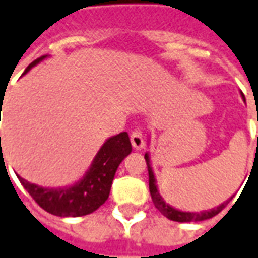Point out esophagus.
Returning <instances> with one entry per match:
<instances>
[{"mask_svg": "<svg viewBox=\"0 0 258 258\" xmlns=\"http://www.w3.org/2000/svg\"><path fill=\"white\" fill-rule=\"evenodd\" d=\"M131 145H133V148L134 150H143L144 148V138L143 134L140 133V131H133L131 133Z\"/></svg>", "mask_w": 258, "mask_h": 258, "instance_id": "esophagus-1", "label": "esophagus"}]
</instances>
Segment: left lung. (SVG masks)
Returning a JSON list of instances; mask_svg holds the SVG:
<instances>
[{"instance_id":"obj_1","label":"left lung","mask_w":258,"mask_h":258,"mask_svg":"<svg viewBox=\"0 0 258 258\" xmlns=\"http://www.w3.org/2000/svg\"><path fill=\"white\" fill-rule=\"evenodd\" d=\"M257 144H258V140H257ZM144 158H145V161H147V166H148V175H150V194H151L152 202H154V205H155V208H157V209H158L164 216H166L168 219H171V220H173V222L185 223V222H202V220H208V219H210V217L216 216L217 213L223 209L226 205L229 203V201L233 199V196H234L233 195L230 199H227L226 202H223L222 205H219L217 208H213V209H209V210H202V212H183V210L176 209V208H173V206H171V205H168V203L164 201V198L159 195L157 179H155V175H154V171H152V166H151V161H150V154H148V152H145Z\"/></svg>"}]
</instances>
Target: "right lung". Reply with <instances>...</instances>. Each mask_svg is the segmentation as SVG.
<instances>
[{"instance_id":"obj_1","label":"right lung","mask_w":258,"mask_h":258,"mask_svg":"<svg viewBox=\"0 0 258 258\" xmlns=\"http://www.w3.org/2000/svg\"><path fill=\"white\" fill-rule=\"evenodd\" d=\"M48 55L33 60L24 75ZM1 140V138H0ZM131 143L127 133L110 137L93 158L90 168L73 185L63 188H43L28 182L18 175L19 182L35 199V202L49 213L60 217L86 216L97 210L108 199L115 171L121 161L131 152Z\"/></svg>"}]
</instances>
